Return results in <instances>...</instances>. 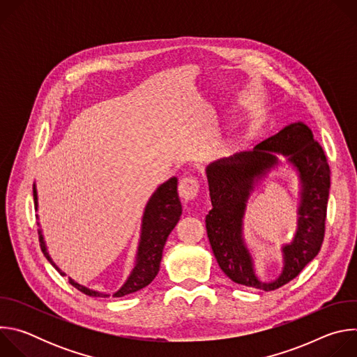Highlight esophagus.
I'll list each match as a JSON object with an SVG mask.
<instances>
[{
  "label": "esophagus",
  "mask_w": 357,
  "mask_h": 357,
  "mask_svg": "<svg viewBox=\"0 0 357 357\" xmlns=\"http://www.w3.org/2000/svg\"><path fill=\"white\" fill-rule=\"evenodd\" d=\"M178 190H179V196L183 200H192L199 193V181L195 176H183L179 181Z\"/></svg>",
  "instance_id": "34e87169"
}]
</instances>
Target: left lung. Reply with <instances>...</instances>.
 Segmentation results:
<instances>
[{"instance_id":"1","label":"left lung","mask_w":357,"mask_h":357,"mask_svg":"<svg viewBox=\"0 0 357 357\" xmlns=\"http://www.w3.org/2000/svg\"><path fill=\"white\" fill-rule=\"evenodd\" d=\"M282 155L300 179L297 231L282 248L283 270L273 282L255 271L242 225L246 200L257 181L279 166ZM212 211L206 215L208 237L222 271L236 284L274 291L294 280L321 250L325 236L331 169L322 146L302 121L288 124L252 151H243L208 165Z\"/></svg>"}]
</instances>
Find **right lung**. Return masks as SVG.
Returning <instances> with one entry per match:
<instances>
[{"label": "right lung", "instance_id": "add662e5", "mask_svg": "<svg viewBox=\"0 0 357 357\" xmlns=\"http://www.w3.org/2000/svg\"><path fill=\"white\" fill-rule=\"evenodd\" d=\"M33 202H35V209L38 211V192H36L35 183H33ZM181 215H182V205L178 196V179L172 176L157 188V190L151 195L146 203L144 215H142V222H141V234H139L134 268L130 273L127 281L123 284V287L119 291L113 294V296L119 298V296H124L135 291H139L141 288L146 287L152 280L155 278V275L160 271L164 245L167 243L169 233L174 230V227L179 222ZM38 233H39L42 252L45 254L47 261L59 271L61 275H66L54 263V260L50 259L40 229L38 230ZM69 282L75 288H77L80 292L89 296H101V298L110 296V294L107 292L90 289L76 282L72 278H69Z\"/></svg>", "mask_w": 357, "mask_h": 357}]
</instances>
